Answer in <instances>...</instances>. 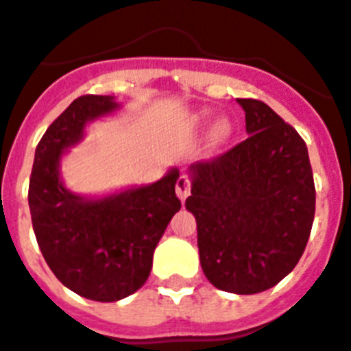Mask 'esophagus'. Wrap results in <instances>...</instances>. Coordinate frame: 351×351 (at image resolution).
I'll return each mask as SVG.
<instances>
[{
	"label": "esophagus",
	"mask_w": 351,
	"mask_h": 351,
	"mask_svg": "<svg viewBox=\"0 0 351 351\" xmlns=\"http://www.w3.org/2000/svg\"><path fill=\"white\" fill-rule=\"evenodd\" d=\"M176 193H178V197L181 199V201H184V199L190 195V181L186 176H181V178L178 179V184H176Z\"/></svg>",
	"instance_id": "esophagus-1"
}]
</instances>
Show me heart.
Masks as SVG:
<instances>
[{"instance_id":"heart-1","label":"heart","mask_w":351,"mask_h":351,"mask_svg":"<svg viewBox=\"0 0 351 351\" xmlns=\"http://www.w3.org/2000/svg\"><path fill=\"white\" fill-rule=\"evenodd\" d=\"M212 117H214L212 110H201L197 114H193L192 119H190V125H192V128L199 130V128L206 127L212 121ZM230 137H232V123L228 119H219V121H215V125L210 130L206 147L210 150H221L230 141Z\"/></svg>"}]
</instances>
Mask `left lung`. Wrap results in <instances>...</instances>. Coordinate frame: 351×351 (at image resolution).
Masks as SVG:
<instances>
[{
	"label": "left lung",
	"mask_w": 351,
	"mask_h": 351,
	"mask_svg": "<svg viewBox=\"0 0 351 351\" xmlns=\"http://www.w3.org/2000/svg\"><path fill=\"white\" fill-rule=\"evenodd\" d=\"M248 139L189 167L186 210L197 223L199 261L215 288L252 295L276 287L306 248L315 186L306 143L270 106L237 99Z\"/></svg>",
	"instance_id": "8db88e82"
}]
</instances>
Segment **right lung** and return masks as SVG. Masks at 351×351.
I'll list each match as a JSON object with an SVG mask.
<instances>
[{"instance_id": "add662e5", "label": "right lung", "mask_w": 351, "mask_h": 351, "mask_svg": "<svg viewBox=\"0 0 351 351\" xmlns=\"http://www.w3.org/2000/svg\"><path fill=\"white\" fill-rule=\"evenodd\" d=\"M121 110L114 96H81L36 147L29 206L39 250L54 276L77 295L114 302L147 282L154 250L181 208L179 168L159 181L88 197L66 189L61 159L83 141L88 123Z\"/></svg>"}]
</instances>
